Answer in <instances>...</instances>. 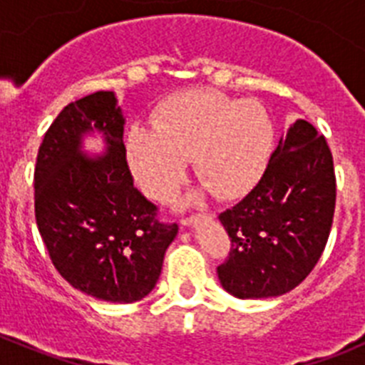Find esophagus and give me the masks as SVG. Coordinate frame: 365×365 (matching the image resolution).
<instances>
[{
	"instance_id": "esophagus-1",
	"label": "esophagus",
	"mask_w": 365,
	"mask_h": 365,
	"mask_svg": "<svg viewBox=\"0 0 365 365\" xmlns=\"http://www.w3.org/2000/svg\"><path fill=\"white\" fill-rule=\"evenodd\" d=\"M205 217H208V215H205V214L192 215V217H185V219H180V222H182V225H185V227H192L193 222H197L199 219H205Z\"/></svg>"
}]
</instances>
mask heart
I'll list each match as a JSON object with an SVG mask.
<instances>
[{"label":"heart","instance_id":"b5f03b06","mask_svg":"<svg viewBox=\"0 0 365 365\" xmlns=\"http://www.w3.org/2000/svg\"><path fill=\"white\" fill-rule=\"evenodd\" d=\"M272 146L274 122L257 100L193 89L164 100L151 128L133 125L125 155L138 186L157 201L177 192L190 159L206 188L235 199L261 179Z\"/></svg>","mask_w":365,"mask_h":365}]
</instances>
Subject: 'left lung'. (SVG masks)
Segmentation results:
<instances>
[{"instance_id":"obj_1","label":"left lung","mask_w":365,"mask_h":365,"mask_svg":"<svg viewBox=\"0 0 365 365\" xmlns=\"http://www.w3.org/2000/svg\"><path fill=\"white\" fill-rule=\"evenodd\" d=\"M336 177L324 135L296 120L252 192L219 221L230 254L217 267L222 289L241 299L292 291L320 259L333 225Z\"/></svg>"}]
</instances>
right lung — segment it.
I'll use <instances>...</instances> for the list:
<instances>
[{
    "instance_id": "right-lung-1",
    "label": "right lung",
    "mask_w": 365,
    "mask_h": 365,
    "mask_svg": "<svg viewBox=\"0 0 365 365\" xmlns=\"http://www.w3.org/2000/svg\"><path fill=\"white\" fill-rule=\"evenodd\" d=\"M124 115L113 91L71 102L38 150L34 214L53 265L67 283L113 303H133L153 291L175 222L133 186L124 148ZM98 130L108 150L81 151L83 134Z\"/></svg>"
}]
</instances>
